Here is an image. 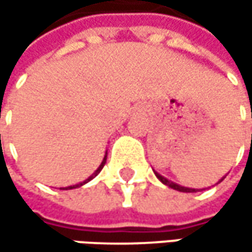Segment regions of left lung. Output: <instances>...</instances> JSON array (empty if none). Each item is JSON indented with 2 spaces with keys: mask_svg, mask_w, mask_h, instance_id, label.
Instances as JSON below:
<instances>
[{
  "mask_svg": "<svg viewBox=\"0 0 252 252\" xmlns=\"http://www.w3.org/2000/svg\"><path fill=\"white\" fill-rule=\"evenodd\" d=\"M155 172V175L158 176V179L162 182V184H165V185H168L169 188H172V189H176V191H181V192H197V191H200V189H195V188H188V187H182V185H179V184H176V182H172V181H169V179H166L165 176H162L159 172H156V171H153ZM225 178V176H223ZM222 178V179H223ZM220 179V181H222ZM219 181V182H220Z\"/></svg>",
  "mask_w": 252,
  "mask_h": 252,
  "instance_id": "1",
  "label": "left lung"
}]
</instances>
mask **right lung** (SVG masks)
Wrapping results in <instances>:
<instances>
[{
    "instance_id": "obj_1",
    "label": "right lung",
    "mask_w": 252,
    "mask_h": 252,
    "mask_svg": "<svg viewBox=\"0 0 252 252\" xmlns=\"http://www.w3.org/2000/svg\"><path fill=\"white\" fill-rule=\"evenodd\" d=\"M106 158H108V152H105V156H103V159H102V163L99 165V168H97V169H96V171H94V172H93L92 175L89 176L87 179H84L83 182H78V184H76V185H70V187H65V188H61V189H73V188H78V187H81V185H84V184H87L89 181H92V179H93L94 176H97V174H99V172L102 171V168L105 166V163H106Z\"/></svg>"
}]
</instances>
